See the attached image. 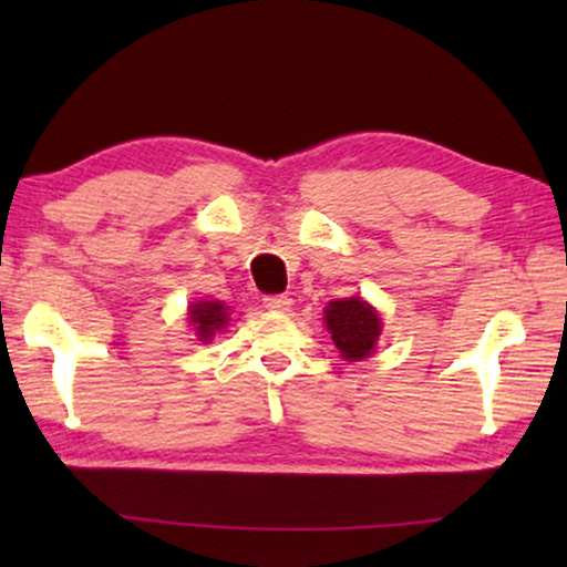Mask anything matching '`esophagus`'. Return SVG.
<instances>
[{"instance_id":"esophagus-1","label":"esophagus","mask_w":567,"mask_h":567,"mask_svg":"<svg viewBox=\"0 0 567 567\" xmlns=\"http://www.w3.org/2000/svg\"><path fill=\"white\" fill-rule=\"evenodd\" d=\"M262 305H266V309H270V312H289L291 299L284 297V293H278V297L262 299Z\"/></svg>"}]
</instances>
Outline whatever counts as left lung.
I'll return each instance as SVG.
<instances>
[{"mask_svg":"<svg viewBox=\"0 0 567 567\" xmlns=\"http://www.w3.org/2000/svg\"><path fill=\"white\" fill-rule=\"evenodd\" d=\"M324 324L346 361H361L374 353L382 336V317L361 297L336 299L324 307Z\"/></svg>","mask_w":567,"mask_h":567,"instance_id":"1","label":"left lung"}]
</instances>
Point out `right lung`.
<instances>
[{
	"instance_id": "add662e5",
	"label": "right lung",
	"mask_w": 567,
	"mask_h": 567,
	"mask_svg": "<svg viewBox=\"0 0 567 567\" xmlns=\"http://www.w3.org/2000/svg\"><path fill=\"white\" fill-rule=\"evenodd\" d=\"M229 307H224L221 301H193L188 307V322L196 330V338L200 343H212L216 332H221L229 322Z\"/></svg>"
}]
</instances>
